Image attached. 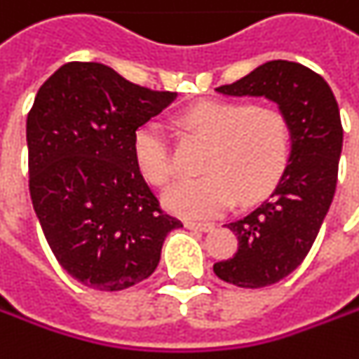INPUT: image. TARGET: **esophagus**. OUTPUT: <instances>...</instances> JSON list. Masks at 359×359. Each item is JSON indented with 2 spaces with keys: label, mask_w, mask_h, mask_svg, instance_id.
I'll return each instance as SVG.
<instances>
[{
  "label": "esophagus",
  "mask_w": 359,
  "mask_h": 359,
  "mask_svg": "<svg viewBox=\"0 0 359 359\" xmlns=\"http://www.w3.org/2000/svg\"><path fill=\"white\" fill-rule=\"evenodd\" d=\"M186 228L196 230V232H210V230H214V224H212V222H196V220H188V222H186Z\"/></svg>",
  "instance_id": "1"
}]
</instances>
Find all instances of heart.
<instances>
[{
    "mask_svg": "<svg viewBox=\"0 0 359 359\" xmlns=\"http://www.w3.org/2000/svg\"><path fill=\"white\" fill-rule=\"evenodd\" d=\"M182 125L210 141L206 175L171 186L165 208L182 218H214L236 202H255L278 184L293 151L289 117L277 107L244 99L202 100L182 115ZM133 157L153 186H168L175 173L168 133L155 121L133 133Z\"/></svg>",
    "mask_w": 359,
    "mask_h": 359,
    "instance_id": "heart-1",
    "label": "heart"
}]
</instances>
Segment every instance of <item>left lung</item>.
Instances as JSON below:
<instances>
[{"label": "left lung", "mask_w": 359, "mask_h": 359, "mask_svg": "<svg viewBox=\"0 0 359 359\" xmlns=\"http://www.w3.org/2000/svg\"><path fill=\"white\" fill-rule=\"evenodd\" d=\"M216 90L228 97H266L293 129V151L283 177L262 204L228 224L236 232L238 250L214 264L216 277L226 283L260 289L303 262L332 206L344 143L339 107L317 72L289 60L264 62Z\"/></svg>", "instance_id": "1"}]
</instances>
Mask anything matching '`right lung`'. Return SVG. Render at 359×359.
<instances>
[{
	"label": "right lung",
	"mask_w": 359,
	"mask_h": 359,
	"mask_svg": "<svg viewBox=\"0 0 359 359\" xmlns=\"http://www.w3.org/2000/svg\"><path fill=\"white\" fill-rule=\"evenodd\" d=\"M177 93L151 90L99 62H68L27 113L29 196L56 260L79 283L123 291L159 264L182 222L159 208L133 157L135 129Z\"/></svg>",
	"instance_id": "obj_1"
}]
</instances>
